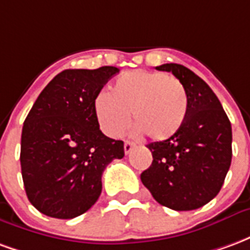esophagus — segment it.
<instances>
[{"label":"esophagus","instance_id":"34e87169","mask_svg":"<svg viewBox=\"0 0 250 250\" xmlns=\"http://www.w3.org/2000/svg\"><path fill=\"white\" fill-rule=\"evenodd\" d=\"M134 147H135V143L125 141V154H130V152L132 151V148H134Z\"/></svg>","mask_w":250,"mask_h":250}]
</instances>
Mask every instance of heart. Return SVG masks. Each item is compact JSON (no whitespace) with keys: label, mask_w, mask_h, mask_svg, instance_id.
I'll return each mask as SVG.
<instances>
[{"label":"heart","mask_w":250,"mask_h":250,"mask_svg":"<svg viewBox=\"0 0 250 250\" xmlns=\"http://www.w3.org/2000/svg\"><path fill=\"white\" fill-rule=\"evenodd\" d=\"M92 105L100 128L108 136H119L132 114L135 135L146 132L155 141H165L184 125L188 95L173 75L138 69L120 76L112 85V92L96 93Z\"/></svg>","instance_id":"1"}]
</instances>
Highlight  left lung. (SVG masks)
<instances>
[{
    "label": "left lung",
    "instance_id": "left-lung-1",
    "mask_svg": "<svg viewBox=\"0 0 250 250\" xmlns=\"http://www.w3.org/2000/svg\"><path fill=\"white\" fill-rule=\"evenodd\" d=\"M188 95V114L173 136L148 145L150 167L141 174L154 199L184 211L204 206L224 185L231 162V125L220 100L206 83L181 64H163Z\"/></svg>",
    "mask_w": 250,
    "mask_h": 250
}]
</instances>
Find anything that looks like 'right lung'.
I'll use <instances>...</instances> for the list:
<instances>
[{
	"instance_id": "add662e5",
	"label": "right lung",
	"mask_w": 250,
	"mask_h": 250,
	"mask_svg": "<svg viewBox=\"0 0 250 250\" xmlns=\"http://www.w3.org/2000/svg\"><path fill=\"white\" fill-rule=\"evenodd\" d=\"M116 66L65 69L52 79L26 116L21 173L30 204L42 214L69 220L85 213L102 193V174L125 157V145L105 136L93 98Z\"/></svg>"
}]
</instances>
